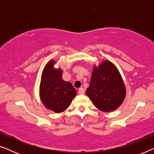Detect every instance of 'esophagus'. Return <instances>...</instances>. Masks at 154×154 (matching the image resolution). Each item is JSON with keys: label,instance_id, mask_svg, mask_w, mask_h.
<instances>
[{"label": "esophagus", "instance_id": "34e87169", "mask_svg": "<svg viewBox=\"0 0 154 154\" xmlns=\"http://www.w3.org/2000/svg\"><path fill=\"white\" fill-rule=\"evenodd\" d=\"M79 92V94H83L84 93V89H83V88H79V92Z\"/></svg>", "mask_w": 154, "mask_h": 154}]
</instances>
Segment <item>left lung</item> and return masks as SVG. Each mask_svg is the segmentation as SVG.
Instances as JSON below:
<instances>
[{"mask_svg": "<svg viewBox=\"0 0 154 154\" xmlns=\"http://www.w3.org/2000/svg\"><path fill=\"white\" fill-rule=\"evenodd\" d=\"M86 94L99 110L110 112L119 108L126 95L123 80L116 66L104 60L94 65Z\"/></svg>", "mask_w": 154, "mask_h": 154, "instance_id": "8db88e82", "label": "left lung"}]
</instances>
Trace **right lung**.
<instances>
[{
    "mask_svg": "<svg viewBox=\"0 0 154 154\" xmlns=\"http://www.w3.org/2000/svg\"><path fill=\"white\" fill-rule=\"evenodd\" d=\"M54 60H50L41 75L39 94L41 102L49 110L62 113L68 108L76 95V90L70 82L62 79V69H56Z\"/></svg>",
    "mask_w": 154,
    "mask_h": 154,
    "instance_id": "add662e5",
    "label": "right lung"
}]
</instances>
